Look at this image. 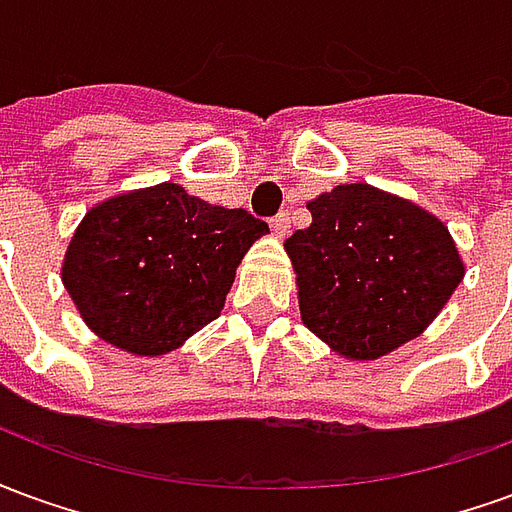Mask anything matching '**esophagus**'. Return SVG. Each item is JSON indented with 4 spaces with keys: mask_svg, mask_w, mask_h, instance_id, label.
<instances>
[{
    "mask_svg": "<svg viewBox=\"0 0 512 512\" xmlns=\"http://www.w3.org/2000/svg\"><path fill=\"white\" fill-rule=\"evenodd\" d=\"M271 230H274L277 238H285V235L290 233V213H279V216H274V219H271Z\"/></svg>",
    "mask_w": 512,
    "mask_h": 512,
    "instance_id": "esophagus-1",
    "label": "esophagus"
}]
</instances>
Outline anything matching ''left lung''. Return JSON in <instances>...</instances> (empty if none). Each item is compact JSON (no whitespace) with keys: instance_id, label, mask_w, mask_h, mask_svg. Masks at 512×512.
<instances>
[{"instance_id":"8db88e82","label":"left lung","mask_w":512,"mask_h":512,"mask_svg":"<svg viewBox=\"0 0 512 512\" xmlns=\"http://www.w3.org/2000/svg\"><path fill=\"white\" fill-rule=\"evenodd\" d=\"M285 241L304 326L351 362H373L428 329L466 266L447 224L417 202L343 183L307 202Z\"/></svg>"}]
</instances>
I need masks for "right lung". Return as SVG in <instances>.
Returning a JSON list of instances; mask_svg holds the SVG:
<instances>
[{"instance_id": "1", "label": "right lung", "mask_w": 512, "mask_h": 512, "mask_svg": "<svg viewBox=\"0 0 512 512\" xmlns=\"http://www.w3.org/2000/svg\"><path fill=\"white\" fill-rule=\"evenodd\" d=\"M268 224L178 183L95 202L73 230L62 285L87 329L131 356H164L219 318L235 268Z\"/></svg>"}]
</instances>
